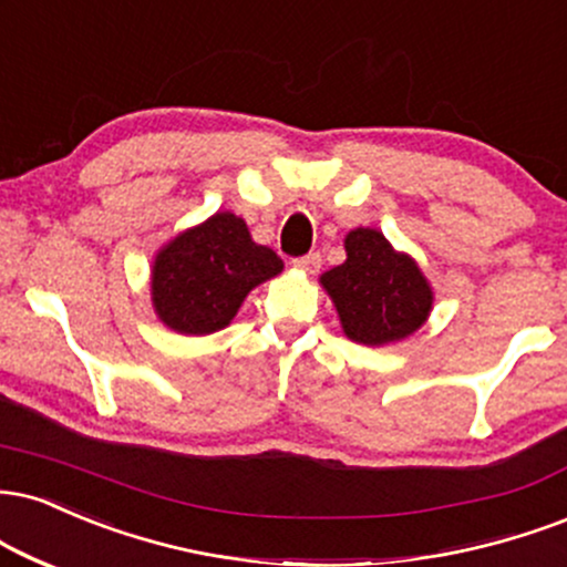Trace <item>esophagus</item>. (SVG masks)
I'll list each match as a JSON object with an SVG mask.
<instances>
[{"label":"esophagus","mask_w":567,"mask_h":567,"mask_svg":"<svg viewBox=\"0 0 567 567\" xmlns=\"http://www.w3.org/2000/svg\"><path fill=\"white\" fill-rule=\"evenodd\" d=\"M292 266H296L298 271H303V275H313V271H319V266H322V256L309 254V256H303V258H296V261H292Z\"/></svg>","instance_id":"esophagus-1"}]
</instances>
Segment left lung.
I'll return each mask as SVG.
<instances>
[{"label": "left lung", "instance_id": "left-lung-1", "mask_svg": "<svg viewBox=\"0 0 567 567\" xmlns=\"http://www.w3.org/2000/svg\"><path fill=\"white\" fill-rule=\"evenodd\" d=\"M343 245L346 261L319 282L336 303L346 338L388 346L414 336L433 311V288L417 261L395 250L380 229H351Z\"/></svg>", "mask_w": 567, "mask_h": 567}]
</instances>
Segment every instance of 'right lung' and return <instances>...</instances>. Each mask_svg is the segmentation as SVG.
Instances as JSON below:
<instances>
[{
	"label": "right lung",
	"instance_id": "add662e5",
	"mask_svg": "<svg viewBox=\"0 0 567 567\" xmlns=\"http://www.w3.org/2000/svg\"><path fill=\"white\" fill-rule=\"evenodd\" d=\"M282 269V258L254 243L240 216L218 210L155 254L153 309L179 336H210L235 319L250 290Z\"/></svg>",
	"mask_w": 567,
	"mask_h": 567
}]
</instances>
